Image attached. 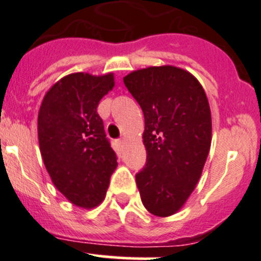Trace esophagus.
<instances>
[{"mask_svg":"<svg viewBox=\"0 0 261 261\" xmlns=\"http://www.w3.org/2000/svg\"><path fill=\"white\" fill-rule=\"evenodd\" d=\"M123 144H125V139H123V138L118 139V145H121V146H122Z\"/></svg>","mask_w":261,"mask_h":261,"instance_id":"obj_1","label":"esophagus"}]
</instances>
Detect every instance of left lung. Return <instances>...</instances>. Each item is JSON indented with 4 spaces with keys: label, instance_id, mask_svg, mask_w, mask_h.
Returning <instances> with one entry per match:
<instances>
[{
    "label": "left lung",
    "instance_id": "8db88e82",
    "mask_svg": "<svg viewBox=\"0 0 261 261\" xmlns=\"http://www.w3.org/2000/svg\"><path fill=\"white\" fill-rule=\"evenodd\" d=\"M143 110L146 164L136 173L141 202L150 213L173 215L202 174L211 146V111L199 82L180 68L150 67L123 78Z\"/></svg>",
    "mask_w": 261,
    "mask_h": 261
}]
</instances>
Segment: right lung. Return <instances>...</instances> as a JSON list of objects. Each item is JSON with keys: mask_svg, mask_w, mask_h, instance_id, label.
Listing matches in <instances>:
<instances>
[{"mask_svg": "<svg viewBox=\"0 0 261 261\" xmlns=\"http://www.w3.org/2000/svg\"><path fill=\"white\" fill-rule=\"evenodd\" d=\"M114 84L112 74H69L50 88L39 111V145L46 170L59 192L84 208L103 201L117 167L97 112Z\"/></svg>", "mask_w": 261, "mask_h": 261, "instance_id": "obj_1", "label": "right lung"}]
</instances>
